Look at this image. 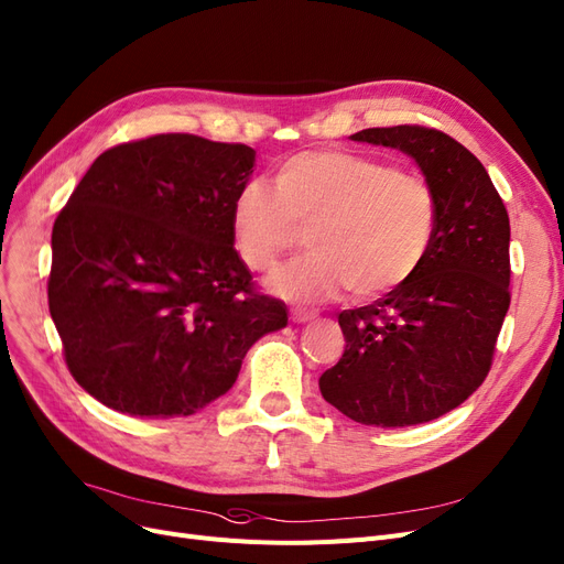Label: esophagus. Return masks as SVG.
Segmentation results:
<instances>
[{
    "label": "esophagus",
    "instance_id": "1",
    "mask_svg": "<svg viewBox=\"0 0 564 564\" xmlns=\"http://www.w3.org/2000/svg\"><path fill=\"white\" fill-rule=\"evenodd\" d=\"M317 317V312H307V310H291V322L294 324H305Z\"/></svg>",
    "mask_w": 564,
    "mask_h": 564
}]
</instances>
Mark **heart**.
I'll use <instances>...</instances> for the list:
<instances>
[{
	"mask_svg": "<svg viewBox=\"0 0 564 564\" xmlns=\"http://www.w3.org/2000/svg\"><path fill=\"white\" fill-rule=\"evenodd\" d=\"M440 224L435 187L419 173L345 150L301 152L250 180L231 208L240 261L270 273L312 234L314 252L286 265L270 286L294 303H324L347 286L372 301L408 284L433 250Z\"/></svg>",
	"mask_w": 564,
	"mask_h": 564,
	"instance_id": "b5f03b06",
	"label": "heart"
}]
</instances>
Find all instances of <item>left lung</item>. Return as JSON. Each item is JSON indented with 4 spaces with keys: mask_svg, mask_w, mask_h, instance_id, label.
Returning <instances> with one entry per match:
<instances>
[{
    "mask_svg": "<svg viewBox=\"0 0 564 564\" xmlns=\"http://www.w3.org/2000/svg\"><path fill=\"white\" fill-rule=\"evenodd\" d=\"M351 141L410 154L437 192L440 224L408 284L337 314L347 345L319 389L356 423L416 425L456 410L490 370L511 303L509 215L484 164L444 131L372 127Z\"/></svg>",
    "mask_w": 564,
    "mask_h": 564,
    "instance_id": "8db88e82",
    "label": "left lung"
}]
</instances>
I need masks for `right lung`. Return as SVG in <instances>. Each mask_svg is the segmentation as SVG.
<instances>
[{
    "label": "right lung",
    "instance_id": "right-lung-1",
    "mask_svg": "<svg viewBox=\"0 0 564 564\" xmlns=\"http://www.w3.org/2000/svg\"><path fill=\"white\" fill-rule=\"evenodd\" d=\"M257 152L156 133L101 152L53 227L48 307L66 368L106 408L189 416L227 393L286 307L240 261L231 208Z\"/></svg>",
    "mask_w": 564,
    "mask_h": 564
}]
</instances>
